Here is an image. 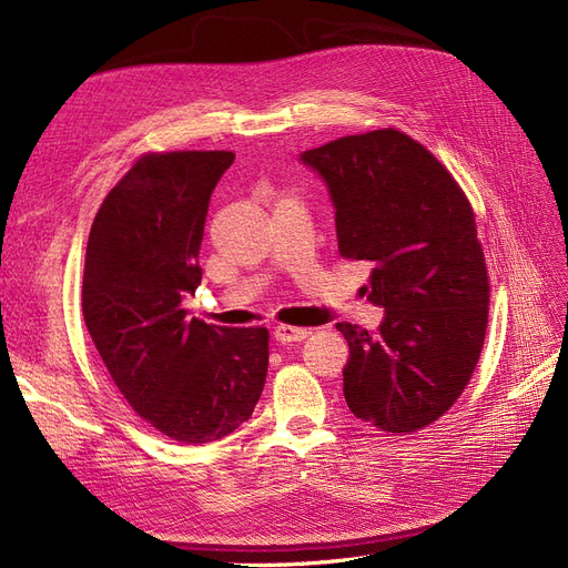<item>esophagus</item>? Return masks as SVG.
<instances>
[{"instance_id":"obj_1","label":"esophagus","mask_w":568,"mask_h":568,"mask_svg":"<svg viewBox=\"0 0 568 568\" xmlns=\"http://www.w3.org/2000/svg\"><path fill=\"white\" fill-rule=\"evenodd\" d=\"M311 334H313L311 329H301V326H291V324L274 326V338H277L280 343H296V341L307 338Z\"/></svg>"}]
</instances>
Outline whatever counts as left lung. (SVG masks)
<instances>
[{
    "label": "left lung",
    "instance_id": "8db88e82",
    "mask_svg": "<svg viewBox=\"0 0 568 568\" xmlns=\"http://www.w3.org/2000/svg\"><path fill=\"white\" fill-rule=\"evenodd\" d=\"M329 186L338 253L365 261L367 298L386 307L367 332L351 322L343 395L379 432L415 434L448 412L484 351L490 284L467 194L432 151L384 128L303 151Z\"/></svg>",
    "mask_w": 568,
    "mask_h": 568
}]
</instances>
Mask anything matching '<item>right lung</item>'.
Listing matches in <instances>:
<instances>
[{"label": "right lung", "instance_id": "1", "mask_svg": "<svg viewBox=\"0 0 568 568\" xmlns=\"http://www.w3.org/2000/svg\"><path fill=\"white\" fill-rule=\"evenodd\" d=\"M232 151H149L94 215L82 317L130 407L180 443L225 438L251 415L267 376L265 326L189 320L199 248Z\"/></svg>", "mask_w": 568, "mask_h": 568}]
</instances>
